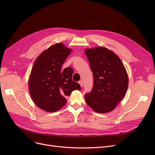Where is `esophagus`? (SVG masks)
<instances>
[{"mask_svg":"<svg viewBox=\"0 0 155 155\" xmlns=\"http://www.w3.org/2000/svg\"><path fill=\"white\" fill-rule=\"evenodd\" d=\"M78 84H80L81 87H82V86H83V81L82 80H80L78 82Z\"/></svg>","mask_w":155,"mask_h":155,"instance_id":"34e87169","label":"esophagus"}]
</instances>
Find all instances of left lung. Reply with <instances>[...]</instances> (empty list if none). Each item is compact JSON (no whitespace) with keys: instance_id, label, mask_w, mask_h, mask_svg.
Wrapping results in <instances>:
<instances>
[{"instance_id":"left-lung-1","label":"left lung","mask_w":155,"mask_h":155,"mask_svg":"<svg viewBox=\"0 0 155 155\" xmlns=\"http://www.w3.org/2000/svg\"><path fill=\"white\" fill-rule=\"evenodd\" d=\"M94 75V86L85 100L95 112H109L123 99L128 87L124 64L113 51L104 47L85 51Z\"/></svg>"}]
</instances>
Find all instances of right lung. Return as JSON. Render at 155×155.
Listing matches in <instances>:
<instances>
[{
  "label": "right lung",
  "instance_id": "add662e5",
  "mask_svg": "<svg viewBox=\"0 0 155 155\" xmlns=\"http://www.w3.org/2000/svg\"><path fill=\"white\" fill-rule=\"evenodd\" d=\"M71 50L62 43L55 44L39 54L32 68L29 91L38 107L46 112H55L67 102L65 97L80 85L72 80L73 70L61 67Z\"/></svg>",
  "mask_w": 155,
  "mask_h": 155
}]
</instances>
